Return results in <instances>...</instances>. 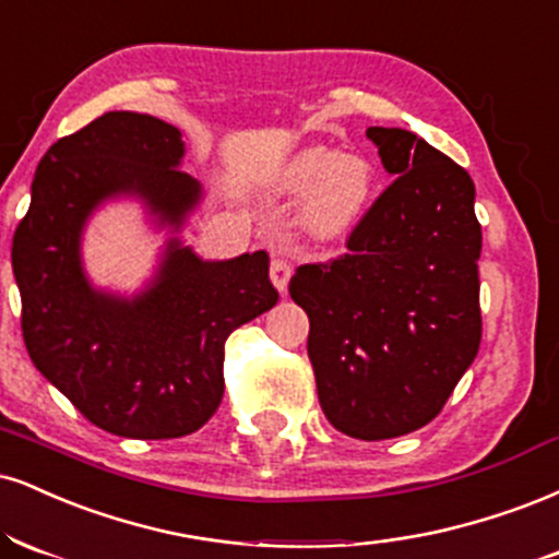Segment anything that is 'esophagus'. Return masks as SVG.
<instances>
[{
	"instance_id": "obj_1",
	"label": "esophagus",
	"mask_w": 559,
	"mask_h": 559,
	"mask_svg": "<svg viewBox=\"0 0 559 559\" xmlns=\"http://www.w3.org/2000/svg\"><path fill=\"white\" fill-rule=\"evenodd\" d=\"M271 281L281 294H286L288 292V281H292V265H288V262L281 260V258L273 260L271 262Z\"/></svg>"
}]
</instances>
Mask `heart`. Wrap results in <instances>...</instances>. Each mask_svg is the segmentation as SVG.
I'll use <instances>...</instances> for the list:
<instances>
[{
	"mask_svg": "<svg viewBox=\"0 0 559 559\" xmlns=\"http://www.w3.org/2000/svg\"><path fill=\"white\" fill-rule=\"evenodd\" d=\"M374 166L365 156L328 145L299 147L273 174L278 194H305L297 221L301 234L318 245L346 239L361 224L374 200Z\"/></svg>",
	"mask_w": 559,
	"mask_h": 559,
	"instance_id": "heart-1",
	"label": "heart"
}]
</instances>
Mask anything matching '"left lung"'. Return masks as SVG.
<instances>
[{
    "label": "left lung",
    "instance_id": "1",
    "mask_svg": "<svg viewBox=\"0 0 559 559\" xmlns=\"http://www.w3.org/2000/svg\"><path fill=\"white\" fill-rule=\"evenodd\" d=\"M393 177L333 262L301 265L288 294L328 421L356 440L429 425L481 341V226L474 181L399 127H369Z\"/></svg>",
    "mask_w": 559,
    "mask_h": 559
}]
</instances>
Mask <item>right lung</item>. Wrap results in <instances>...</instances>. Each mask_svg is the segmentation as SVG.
<instances>
[{"instance_id": "right-lung-1", "label": "right lung", "mask_w": 559, "mask_h": 559, "mask_svg": "<svg viewBox=\"0 0 559 559\" xmlns=\"http://www.w3.org/2000/svg\"><path fill=\"white\" fill-rule=\"evenodd\" d=\"M181 158L174 124L104 114L46 151L12 239L33 365L87 421L134 440L203 427L224 399L228 333L278 301L267 252L203 260L179 237L166 241L156 275L132 297L91 284L83 231L109 200H138L156 226L181 231L203 200Z\"/></svg>"}]
</instances>
